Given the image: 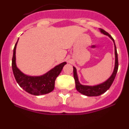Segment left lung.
I'll use <instances>...</instances> for the list:
<instances>
[{"label":"left lung","mask_w":129,"mask_h":129,"mask_svg":"<svg viewBox=\"0 0 129 129\" xmlns=\"http://www.w3.org/2000/svg\"><path fill=\"white\" fill-rule=\"evenodd\" d=\"M100 31H101V33H103L105 35H108L113 41L114 43L115 57H116V59H115V67L112 76L106 81L103 82V83H101L100 85H95V86H87V85H83L80 84V83H79L78 80V77H77L76 68L74 67H73L74 68V70H73L74 71V77L75 83H76V89H77V90L79 92H80L81 94L87 95V96H98V95L105 93L107 90L109 89V88L110 87V86H111L112 83H113L115 77H116V74H117L118 69V53H117V50H116L114 40L111 37V35L109 33L105 31L104 29H100Z\"/></svg>","instance_id":"1"}]
</instances>
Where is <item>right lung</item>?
<instances>
[{"instance_id":"add662e5","label":"right lung","mask_w":129,"mask_h":129,"mask_svg":"<svg viewBox=\"0 0 129 129\" xmlns=\"http://www.w3.org/2000/svg\"><path fill=\"white\" fill-rule=\"evenodd\" d=\"M17 42L13 49L11 66L15 78L19 86L29 94L35 95H43L52 92L54 89L55 81L67 62H62L43 76H29L24 74L16 66L15 50Z\"/></svg>"}]
</instances>
